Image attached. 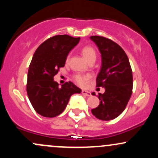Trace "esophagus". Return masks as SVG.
<instances>
[{"mask_svg":"<svg viewBox=\"0 0 158 158\" xmlns=\"http://www.w3.org/2000/svg\"><path fill=\"white\" fill-rule=\"evenodd\" d=\"M82 94L83 95H85V96H87V97L91 96V93L90 92V91H85V90H82Z\"/></svg>","mask_w":158,"mask_h":158,"instance_id":"34e87169","label":"esophagus"}]
</instances>
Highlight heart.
I'll return each instance as SVG.
<instances>
[{"label": "heart", "mask_w": 158, "mask_h": 158, "mask_svg": "<svg viewBox=\"0 0 158 158\" xmlns=\"http://www.w3.org/2000/svg\"><path fill=\"white\" fill-rule=\"evenodd\" d=\"M82 54L84 56V58L88 60V62L91 61H95L96 60V52L91 46H85L82 48ZM70 56L68 55L67 57V60L68 61L70 60ZM73 79L75 82L77 83L79 85H85L87 82L91 79V76L90 75H82V74H76L73 76Z\"/></svg>", "instance_id": "b5f03b06"}]
</instances>
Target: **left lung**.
Segmentation results:
<instances>
[{
  "mask_svg": "<svg viewBox=\"0 0 158 158\" xmlns=\"http://www.w3.org/2000/svg\"><path fill=\"white\" fill-rule=\"evenodd\" d=\"M90 39L101 54L97 87L105 88L104 93L99 94L100 104L91 112L100 120H112L122 113L132 94V70L125 52L119 45L100 36H91Z\"/></svg>",
  "mask_w": 158,
  "mask_h": 158,
  "instance_id": "8db88e82",
  "label": "left lung"
}]
</instances>
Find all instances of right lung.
<instances>
[{
  "instance_id": "add662e5",
  "label": "right lung",
  "mask_w": 158,
  "mask_h": 158,
  "mask_svg": "<svg viewBox=\"0 0 158 158\" xmlns=\"http://www.w3.org/2000/svg\"><path fill=\"white\" fill-rule=\"evenodd\" d=\"M80 37L56 35L46 40L33 55L27 72V93L34 110L43 117L54 118L64 112L71 95L82 90L73 82L62 85L54 76L65 65L67 56Z\"/></svg>"
}]
</instances>
